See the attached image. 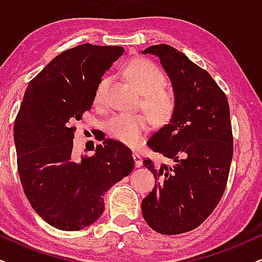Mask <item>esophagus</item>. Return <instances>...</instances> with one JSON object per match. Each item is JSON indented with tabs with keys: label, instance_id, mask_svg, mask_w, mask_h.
I'll list each match as a JSON object with an SVG mask.
<instances>
[{
	"label": "esophagus",
	"instance_id": "esophagus-1",
	"mask_svg": "<svg viewBox=\"0 0 262 262\" xmlns=\"http://www.w3.org/2000/svg\"><path fill=\"white\" fill-rule=\"evenodd\" d=\"M133 158H134L135 167H141V165H142V160H141L140 155H139L138 152H134V154H133Z\"/></svg>",
	"mask_w": 262,
	"mask_h": 262
}]
</instances>
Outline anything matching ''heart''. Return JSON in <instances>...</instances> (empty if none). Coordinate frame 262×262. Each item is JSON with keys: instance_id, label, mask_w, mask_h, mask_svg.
I'll return each instance as SVG.
<instances>
[{"instance_id": "1", "label": "heart", "mask_w": 262, "mask_h": 262, "mask_svg": "<svg viewBox=\"0 0 262 262\" xmlns=\"http://www.w3.org/2000/svg\"><path fill=\"white\" fill-rule=\"evenodd\" d=\"M125 74L142 94V107L150 112L157 122L168 121L175 110V95L171 91L163 88L165 76L154 62L147 59H135L128 65ZM107 76L101 77L95 88L94 102L102 105L105 92L108 85ZM150 129L147 116L142 114H117L112 116L106 123L108 137L115 140L135 146Z\"/></svg>"}]
</instances>
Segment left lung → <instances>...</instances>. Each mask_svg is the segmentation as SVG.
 Here are the masks:
<instances>
[{"instance_id":"obj_1","label":"left lung","mask_w":262,"mask_h":262,"mask_svg":"<svg viewBox=\"0 0 262 262\" xmlns=\"http://www.w3.org/2000/svg\"><path fill=\"white\" fill-rule=\"evenodd\" d=\"M142 53L160 58L175 95L169 123L147 141L152 151L173 163L144 160L160 183L142 200V216L156 232L180 234L200 226L226 188L233 156L230 106L213 77L184 53L168 45Z\"/></svg>"}]
</instances>
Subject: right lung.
<instances>
[{"label":"right lung","instance_id":"right-lung-1","mask_svg":"<svg viewBox=\"0 0 262 262\" xmlns=\"http://www.w3.org/2000/svg\"><path fill=\"white\" fill-rule=\"evenodd\" d=\"M124 52L120 46H77L60 53L30 81L14 122L18 173L31 207L46 223L64 231L94 224L102 196L134 169L132 151L112 139L78 160L76 127L91 110L95 88Z\"/></svg>","mask_w":262,"mask_h":262}]
</instances>
